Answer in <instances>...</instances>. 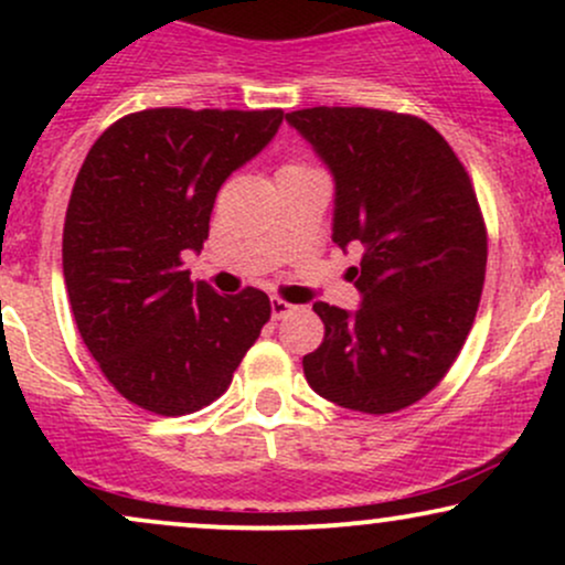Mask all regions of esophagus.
I'll return each instance as SVG.
<instances>
[{"instance_id":"34e87169","label":"esophagus","mask_w":565,"mask_h":565,"mask_svg":"<svg viewBox=\"0 0 565 565\" xmlns=\"http://www.w3.org/2000/svg\"><path fill=\"white\" fill-rule=\"evenodd\" d=\"M291 310H295V305L281 300V297H274V300H270V316H274V319H284Z\"/></svg>"}]
</instances>
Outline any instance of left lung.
Listing matches in <instances>:
<instances>
[{
    "mask_svg": "<svg viewBox=\"0 0 565 565\" xmlns=\"http://www.w3.org/2000/svg\"><path fill=\"white\" fill-rule=\"evenodd\" d=\"M287 125L334 180L332 242L361 246L355 310L316 302L323 342L302 359L321 398L366 414L412 406L449 372L481 302L486 228L451 146L417 116L302 108Z\"/></svg>",
    "mask_w": 565,
    "mask_h": 565,
    "instance_id": "1",
    "label": "left lung"
}]
</instances>
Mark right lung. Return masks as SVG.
<instances>
[{"label": "right lung", "mask_w": 565, "mask_h": 565, "mask_svg": "<svg viewBox=\"0 0 565 565\" xmlns=\"http://www.w3.org/2000/svg\"><path fill=\"white\" fill-rule=\"evenodd\" d=\"M284 111L151 108L89 148L63 228L76 327L108 382L153 414L212 404L270 319L260 289L220 297L185 252L210 236L217 191L276 138Z\"/></svg>", "instance_id": "add662e5"}]
</instances>
